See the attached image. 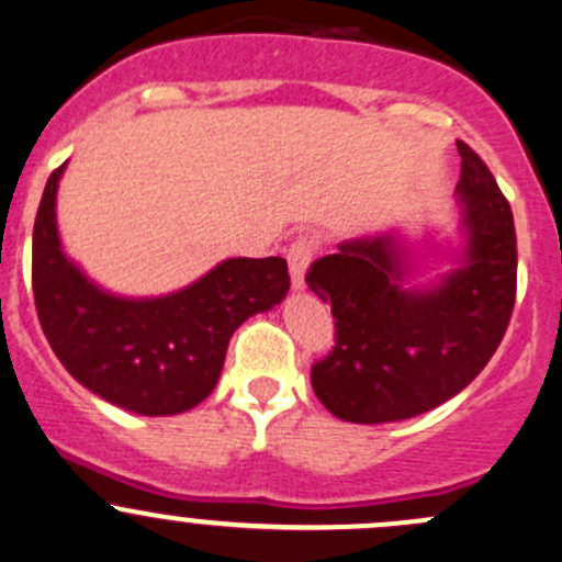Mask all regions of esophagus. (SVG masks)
I'll return each instance as SVG.
<instances>
[{"label":"esophagus","mask_w":562,"mask_h":562,"mask_svg":"<svg viewBox=\"0 0 562 562\" xmlns=\"http://www.w3.org/2000/svg\"><path fill=\"white\" fill-rule=\"evenodd\" d=\"M314 250H317V239L314 237H299L291 245V250H288V267H291L293 291H304L306 269H310Z\"/></svg>","instance_id":"34e87169"}]
</instances>
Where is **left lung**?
Returning <instances> with one entry per match:
<instances>
[{
    "mask_svg": "<svg viewBox=\"0 0 562 562\" xmlns=\"http://www.w3.org/2000/svg\"><path fill=\"white\" fill-rule=\"evenodd\" d=\"M459 267L408 288L397 232L357 237L317 258L306 282L336 319V347L312 366V390L341 422L386 424L427 413L488 366L517 291V237L507 196L464 140Z\"/></svg>",
    "mask_w": 562,
    "mask_h": 562,
    "instance_id": "1",
    "label": "left lung"
}]
</instances>
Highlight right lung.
I'll return each mask as SVG.
<instances>
[{
  "label": "right lung",
  "instance_id": "1",
  "mask_svg": "<svg viewBox=\"0 0 562 562\" xmlns=\"http://www.w3.org/2000/svg\"><path fill=\"white\" fill-rule=\"evenodd\" d=\"M42 194L31 245V285L42 330L64 368L92 394L140 416H176L218 384L232 333L285 299V258H226L181 291L122 299L88 280L58 237L55 196Z\"/></svg>",
  "mask_w": 562,
  "mask_h": 562
}]
</instances>
